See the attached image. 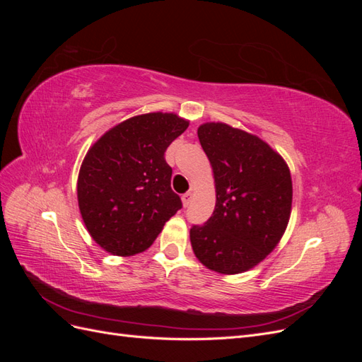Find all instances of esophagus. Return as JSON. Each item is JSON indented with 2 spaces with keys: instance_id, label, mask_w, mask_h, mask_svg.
Returning a JSON list of instances; mask_svg holds the SVG:
<instances>
[{
  "instance_id": "obj_1",
  "label": "esophagus",
  "mask_w": 362,
  "mask_h": 362,
  "mask_svg": "<svg viewBox=\"0 0 362 362\" xmlns=\"http://www.w3.org/2000/svg\"><path fill=\"white\" fill-rule=\"evenodd\" d=\"M192 198H193V194H192L190 192L184 193V194L181 196V199H182V205H184V206H189V205H190V202H192Z\"/></svg>"
}]
</instances>
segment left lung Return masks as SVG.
<instances>
[{
	"label": "left lung",
	"mask_w": 362,
	"mask_h": 362,
	"mask_svg": "<svg viewBox=\"0 0 362 362\" xmlns=\"http://www.w3.org/2000/svg\"><path fill=\"white\" fill-rule=\"evenodd\" d=\"M201 146L216 181V206L204 225L190 228L194 255L225 275L257 266L275 249L291 211L286 161L257 136L226 124H204Z\"/></svg>",
	"instance_id": "obj_1"
}]
</instances>
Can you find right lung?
Wrapping results in <instances>:
<instances>
[{
	"mask_svg": "<svg viewBox=\"0 0 362 362\" xmlns=\"http://www.w3.org/2000/svg\"><path fill=\"white\" fill-rule=\"evenodd\" d=\"M172 113H148L116 125L87 152L78 175V205L95 242L113 255L148 249L182 208L170 189L164 152L187 129Z\"/></svg>",
	"mask_w": 362,
	"mask_h": 362,
	"instance_id": "obj_1",
	"label": "right lung"
}]
</instances>
